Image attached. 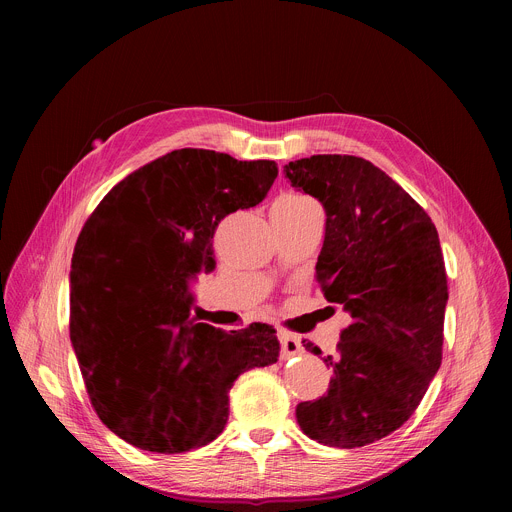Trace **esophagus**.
<instances>
[{
  "label": "esophagus",
  "instance_id": "obj_1",
  "mask_svg": "<svg viewBox=\"0 0 512 512\" xmlns=\"http://www.w3.org/2000/svg\"><path fill=\"white\" fill-rule=\"evenodd\" d=\"M279 344H281V358H289L304 352L302 340L289 332H279Z\"/></svg>",
  "mask_w": 512,
  "mask_h": 512
}]
</instances>
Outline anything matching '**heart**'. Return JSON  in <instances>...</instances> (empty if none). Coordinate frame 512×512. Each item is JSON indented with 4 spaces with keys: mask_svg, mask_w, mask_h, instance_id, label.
<instances>
[{
    "mask_svg": "<svg viewBox=\"0 0 512 512\" xmlns=\"http://www.w3.org/2000/svg\"><path fill=\"white\" fill-rule=\"evenodd\" d=\"M287 198H296V196H287Z\"/></svg>",
    "mask_w": 512,
    "mask_h": 512,
    "instance_id": "1",
    "label": "heart"
}]
</instances>
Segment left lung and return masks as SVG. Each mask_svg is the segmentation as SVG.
<instances>
[{
    "mask_svg": "<svg viewBox=\"0 0 512 512\" xmlns=\"http://www.w3.org/2000/svg\"><path fill=\"white\" fill-rule=\"evenodd\" d=\"M283 174L324 206L316 279L352 318L338 354L324 356L328 393L300 403L296 417L318 444L367 446L413 415L442 364L448 281L440 237L427 212L367 160L312 156Z\"/></svg>",
    "mask_w": 512,
    "mask_h": 512,
    "instance_id": "left-lung-1",
    "label": "left lung"
}]
</instances>
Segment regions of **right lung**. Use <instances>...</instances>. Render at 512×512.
<instances>
[{"label":"right lung","instance_id":"add662e5","mask_svg":"<svg viewBox=\"0 0 512 512\" xmlns=\"http://www.w3.org/2000/svg\"><path fill=\"white\" fill-rule=\"evenodd\" d=\"M269 160L174 150L99 202L70 265V342L99 419L127 444L180 454L216 440L239 375L277 362L275 328L225 332L190 318L223 218L259 204Z\"/></svg>","mask_w":512,"mask_h":512}]
</instances>
